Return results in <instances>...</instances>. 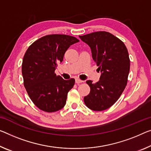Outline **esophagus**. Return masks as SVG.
I'll return each instance as SVG.
<instances>
[{"instance_id":"34e87169","label":"esophagus","mask_w":151,"mask_h":151,"mask_svg":"<svg viewBox=\"0 0 151 151\" xmlns=\"http://www.w3.org/2000/svg\"><path fill=\"white\" fill-rule=\"evenodd\" d=\"M82 82H83V81L82 80H81L80 79H79V78H76V83H82Z\"/></svg>"}]
</instances>
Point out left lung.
Returning <instances> with one entry per match:
<instances>
[{
    "mask_svg": "<svg viewBox=\"0 0 151 151\" xmlns=\"http://www.w3.org/2000/svg\"><path fill=\"white\" fill-rule=\"evenodd\" d=\"M79 37L91 48L101 72L98 82L86 81L90 92L83 101L91 110H106L119 99L127 85L130 67L128 51L124 43L109 32L100 31Z\"/></svg>",
    "mask_w": 151,
    "mask_h": 151,
    "instance_id": "left-lung-1",
    "label": "left lung"
}]
</instances>
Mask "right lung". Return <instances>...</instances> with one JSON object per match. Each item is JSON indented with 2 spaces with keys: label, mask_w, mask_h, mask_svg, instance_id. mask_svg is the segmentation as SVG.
Masks as SVG:
<instances>
[{
  "label": "right lung",
  "mask_w": 151,
  "mask_h": 151,
  "mask_svg": "<svg viewBox=\"0 0 151 151\" xmlns=\"http://www.w3.org/2000/svg\"><path fill=\"white\" fill-rule=\"evenodd\" d=\"M79 40L64 34H50L29 46L22 62L24 85L34 105L45 112L63 108L75 80H65L55 73L69 46Z\"/></svg>",
  "instance_id": "add662e5"
}]
</instances>
